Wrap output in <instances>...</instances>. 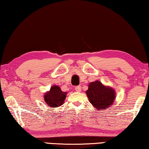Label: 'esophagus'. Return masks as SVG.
Listing matches in <instances>:
<instances>
[{"instance_id":"esophagus-1","label":"esophagus","mask_w":149,"mask_h":149,"mask_svg":"<svg viewBox=\"0 0 149 149\" xmlns=\"http://www.w3.org/2000/svg\"><path fill=\"white\" fill-rule=\"evenodd\" d=\"M74 89L77 92H80V91H81V86H76L74 88Z\"/></svg>"}]
</instances>
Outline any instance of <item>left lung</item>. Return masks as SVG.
<instances>
[{"label":"left lung","instance_id":"1","mask_svg":"<svg viewBox=\"0 0 149 149\" xmlns=\"http://www.w3.org/2000/svg\"><path fill=\"white\" fill-rule=\"evenodd\" d=\"M86 94L90 102L97 109L108 108L113 104L116 97L113 89L104 86L97 80L89 84Z\"/></svg>","mask_w":149,"mask_h":149}]
</instances>
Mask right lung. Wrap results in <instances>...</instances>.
I'll use <instances>...</instances> for the list:
<instances>
[{"mask_svg": "<svg viewBox=\"0 0 149 149\" xmlns=\"http://www.w3.org/2000/svg\"><path fill=\"white\" fill-rule=\"evenodd\" d=\"M67 92H63L58 86H53L51 88L50 91L47 92L44 96V100L49 106L57 108L64 103Z\"/></svg>", "mask_w": 149, "mask_h": 149, "instance_id": "1", "label": "right lung"}]
</instances>
